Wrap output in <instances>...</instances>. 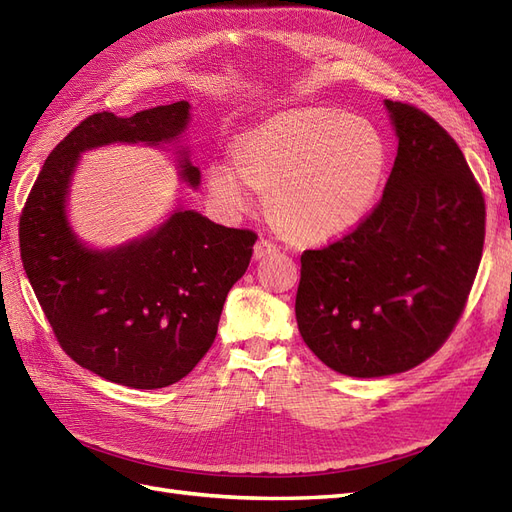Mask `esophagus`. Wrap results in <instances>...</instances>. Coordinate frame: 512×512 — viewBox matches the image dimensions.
<instances>
[{
  "label": "esophagus",
  "mask_w": 512,
  "mask_h": 512,
  "mask_svg": "<svg viewBox=\"0 0 512 512\" xmlns=\"http://www.w3.org/2000/svg\"><path fill=\"white\" fill-rule=\"evenodd\" d=\"M275 252H277V245H275L271 239L260 237V239L256 241V245H254V258H256V260L265 258V256H271V254H275Z\"/></svg>",
  "instance_id": "34e87169"
}]
</instances>
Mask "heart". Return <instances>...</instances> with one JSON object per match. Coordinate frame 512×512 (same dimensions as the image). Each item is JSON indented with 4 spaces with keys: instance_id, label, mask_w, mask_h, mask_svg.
Segmentation results:
<instances>
[{
    "instance_id": "b5f03b06",
    "label": "heart",
    "mask_w": 512,
    "mask_h": 512,
    "mask_svg": "<svg viewBox=\"0 0 512 512\" xmlns=\"http://www.w3.org/2000/svg\"><path fill=\"white\" fill-rule=\"evenodd\" d=\"M235 164L215 162L207 181L228 213L250 209V185L286 237L322 243L359 226L386 175V145L369 121L331 106L288 108L241 134Z\"/></svg>"
}]
</instances>
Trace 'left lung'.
Masks as SVG:
<instances>
[{"label": "left lung", "mask_w": 512, "mask_h": 512, "mask_svg": "<svg viewBox=\"0 0 512 512\" xmlns=\"http://www.w3.org/2000/svg\"><path fill=\"white\" fill-rule=\"evenodd\" d=\"M399 138L382 198L348 235L301 254L299 333L339 374L378 378L436 354L466 309L485 196L459 145L421 108L386 100Z\"/></svg>", "instance_id": "1"}]
</instances>
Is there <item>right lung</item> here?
Wrapping results in <instances>:
<instances>
[{"mask_svg": "<svg viewBox=\"0 0 512 512\" xmlns=\"http://www.w3.org/2000/svg\"><path fill=\"white\" fill-rule=\"evenodd\" d=\"M188 117V102L126 119L89 115L46 158L19 220L23 269L61 350L132 389L179 382L203 359L258 235L179 209L145 239L94 252L66 222L68 183L81 151L115 141L158 145L179 136ZM183 177L198 185V168L183 162Z\"/></svg>", "mask_w": 512, "mask_h": 512, "instance_id": "obj_1", "label": "right lung"}]
</instances>
